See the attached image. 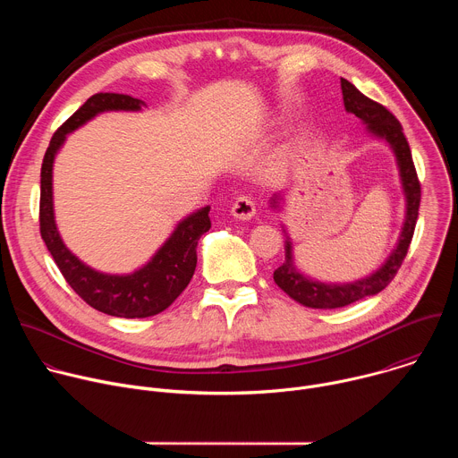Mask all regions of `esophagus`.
Returning <instances> with one entry per match:
<instances>
[{"label": "esophagus", "mask_w": 458, "mask_h": 458, "mask_svg": "<svg viewBox=\"0 0 458 458\" xmlns=\"http://www.w3.org/2000/svg\"><path fill=\"white\" fill-rule=\"evenodd\" d=\"M255 201L248 195H241V198L235 199L233 207H232V216L239 221H250L255 216Z\"/></svg>", "instance_id": "1"}]
</instances>
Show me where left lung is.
Returning a JSON list of instances; mask_svg holds the SVG:
<instances>
[{
	"instance_id": "obj_1",
	"label": "left lung",
	"mask_w": 458,
	"mask_h": 458,
	"mask_svg": "<svg viewBox=\"0 0 458 458\" xmlns=\"http://www.w3.org/2000/svg\"><path fill=\"white\" fill-rule=\"evenodd\" d=\"M341 89H343V99L348 112L355 114L360 121L368 124V130L389 143L394 148L403 188L406 193V219L403 226V233L399 237L397 248L391 251L386 263L369 277L355 281V283H344V284H328L318 283L310 277H304L297 272L293 265L292 255V242L286 241V255L284 263L274 272L276 284L286 292L293 301L308 306V308H320V310H332V308H343L352 302H357L364 297L375 295L382 292L394 277L397 276L399 268L403 267V260L408 253L410 242L413 239L417 217H419V207H420V181L417 177V170L413 165L411 150L408 145V140L403 132V124L399 119L391 114L386 106L380 103L366 98L362 92H359L348 80L341 78ZM281 195L272 199V207L277 208Z\"/></svg>"
}]
</instances>
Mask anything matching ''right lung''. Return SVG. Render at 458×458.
I'll return each mask as SVG.
<instances>
[{
	"instance_id": "add662e5",
	"label": "right lung",
	"mask_w": 458,
	"mask_h": 458,
	"mask_svg": "<svg viewBox=\"0 0 458 458\" xmlns=\"http://www.w3.org/2000/svg\"><path fill=\"white\" fill-rule=\"evenodd\" d=\"M145 103L126 94L99 92L64 121L50 140L41 165L39 232L64 281L94 310L114 317L143 318L166 310L188 286L198 265V241L212 226L205 207L182 219L150 263L128 276H108L92 270L63 244L54 221L52 165L67 134L106 110H141Z\"/></svg>"
}]
</instances>
